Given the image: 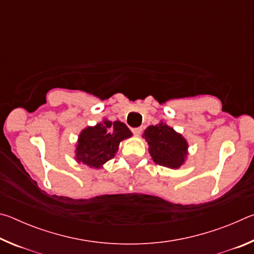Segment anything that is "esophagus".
Instances as JSON below:
<instances>
[{"label":"esophagus","mask_w":254,"mask_h":254,"mask_svg":"<svg viewBox=\"0 0 254 254\" xmlns=\"http://www.w3.org/2000/svg\"><path fill=\"white\" fill-rule=\"evenodd\" d=\"M132 132L134 133L135 135H140L141 132H142V127H134L132 128Z\"/></svg>","instance_id":"1"}]
</instances>
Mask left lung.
<instances>
[{"instance_id": "obj_1", "label": "left lung", "mask_w": 254, "mask_h": 254, "mask_svg": "<svg viewBox=\"0 0 254 254\" xmlns=\"http://www.w3.org/2000/svg\"><path fill=\"white\" fill-rule=\"evenodd\" d=\"M143 137L149 144L150 156L157 165L177 169L185 162L188 153L187 141L166 123L148 127Z\"/></svg>"}]
</instances>
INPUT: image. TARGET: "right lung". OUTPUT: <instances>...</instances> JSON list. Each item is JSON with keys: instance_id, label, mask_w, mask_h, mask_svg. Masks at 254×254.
<instances>
[{"instance_id": "add662e5", "label": "right lung", "mask_w": 254, "mask_h": 254, "mask_svg": "<svg viewBox=\"0 0 254 254\" xmlns=\"http://www.w3.org/2000/svg\"><path fill=\"white\" fill-rule=\"evenodd\" d=\"M130 136L132 132L124 123L103 120L95 127H87L80 132L75 159L91 168H102L118 152L120 142Z\"/></svg>"}]
</instances>
